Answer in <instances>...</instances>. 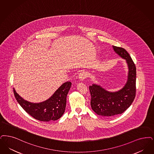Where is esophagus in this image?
<instances>
[{"instance_id": "34e87169", "label": "esophagus", "mask_w": 154, "mask_h": 154, "mask_svg": "<svg viewBox=\"0 0 154 154\" xmlns=\"http://www.w3.org/2000/svg\"><path fill=\"white\" fill-rule=\"evenodd\" d=\"M87 76H88V74H87V73H86V72L82 71V72H80V73H79V78L80 79V80L82 81V80H84L85 79H86Z\"/></svg>"}]
</instances>
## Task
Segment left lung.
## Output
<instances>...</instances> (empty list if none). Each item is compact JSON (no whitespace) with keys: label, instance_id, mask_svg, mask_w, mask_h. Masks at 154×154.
Listing matches in <instances>:
<instances>
[{"label":"left lung","instance_id":"8db88e82","mask_svg":"<svg viewBox=\"0 0 154 154\" xmlns=\"http://www.w3.org/2000/svg\"><path fill=\"white\" fill-rule=\"evenodd\" d=\"M112 47L115 52L126 61L128 68V79L123 88L117 92H109L97 84H92L89 87L93 111L104 117L122 114L129 108L136 96L135 65L128 53L124 48L115 46Z\"/></svg>","mask_w":154,"mask_h":154}]
</instances>
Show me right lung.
I'll return each mask as SVG.
<instances>
[{
  "label": "right lung",
  "mask_w": 154,
  "mask_h": 154,
  "mask_svg": "<svg viewBox=\"0 0 154 154\" xmlns=\"http://www.w3.org/2000/svg\"><path fill=\"white\" fill-rule=\"evenodd\" d=\"M71 85L72 83L69 81L63 83L49 99L39 103L25 100L14 89V93L19 105L33 118L42 122L55 121L65 112L66 97Z\"/></svg>",
  "instance_id": "obj_1"
}]
</instances>
